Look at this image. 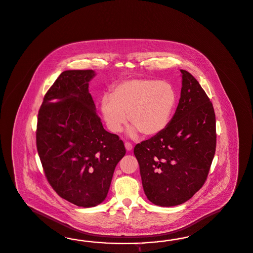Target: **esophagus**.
Listing matches in <instances>:
<instances>
[{
	"label": "esophagus",
	"mask_w": 253,
	"mask_h": 253,
	"mask_svg": "<svg viewBox=\"0 0 253 253\" xmlns=\"http://www.w3.org/2000/svg\"><path fill=\"white\" fill-rule=\"evenodd\" d=\"M124 146H125L126 150H128V151H131V149H132V145H131V143H128V142H126V143L124 144Z\"/></svg>",
	"instance_id": "1"
}]
</instances>
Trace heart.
<instances>
[{
  "instance_id": "obj_1",
  "label": "heart",
  "mask_w": 253,
  "mask_h": 253,
  "mask_svg": "<svg viewBox=\"0 0 253 253\" xmlns=\"http://www.w3.org/2000/svg\"><path fill=\"white\" fill-rule=\"evenodd\" d=\"M176 96L173 87L164 81L132 79L123 81L101 100V113L112 132H120L129 121L130 136L140 131L155 136L167 127L174 110Z\"/></svg>"
}]
</instances>
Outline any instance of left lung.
<instances>
[{"label": "left lung", "mask_w": 253, "mask_h": 253, "mask_svg": "<svg viewBox=\"0 0 253 253\" xmlns=\"http://www.w3.org/2000/svg\"><path fill=\"white\" fill-rule=\"evenodd\" d=\"M180 72L182 87L173 118L161 133L133 149L145 194L160 207L191 199L205 183L216 150L212 103L189 72Z\"/></svg>", "instance_id": "1"}]
</instances>
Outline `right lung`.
Listing matches in <instances>:
<instances>
[{
    "label": "right lung",
    "mask_w": 253,
    "mask_h": 253,
    "mask_svg": "<svg viewBox=\"0 0 253 253\" xmlns=\"http://www.w3.org/2000/svg\"><path fill=\"white\" fill-rule=\"evenodd\" d=\"M93 70L62 72L45 93L37 120L36 146L44 174L61 198L91 208L106 198L124 144L105 131L88 82Z\"/></svg>",
    "instance_id": "add662e5"
}]
</instances>
